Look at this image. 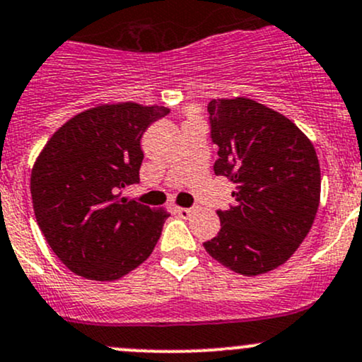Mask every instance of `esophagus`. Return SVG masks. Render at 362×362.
Listing matches in <instances>:
<instances>
[{
	"instance_id": "esophagus-1",
	"label": "esophagus",
	"mask_w": 362,
	"mask_h": 362,
	"mask_svg": "<svg viewBox=\"0 0 362 362\" xmlns=\"http://www.w3.org/2000/svg\"><path fill=\"white\" fill-rule=\"evenodd\" d=\"M175 213H177L178 216L184 218V220H185V218H189L190 214H192V209H190V208H175Z\"/></svg>"
}]
</instances>
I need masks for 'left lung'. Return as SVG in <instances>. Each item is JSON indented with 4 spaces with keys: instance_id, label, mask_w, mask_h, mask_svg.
Wrapping results in <instances>:
<instances>
[{
    "instance_id": "1",
    "label": "left lung",
    "mask_w": 362,
    "mask_h": 362,
    "mask_svg": "<svg viewBox=\"0 0 362 362\" xmlns=\"http://www.w3.org/2000/svg\"><path fill=\"white\" fill-rule=\"evenodd\" d=\"M208 113L218 146L213 170L235 184V204L218 209L221 228L204 249L232 272L263 275L297 251L315 221V146L296 123L252 99H211Z\"/></svg>"
}]
</instances>
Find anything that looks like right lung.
Returning <instances> with one entry per match:
<instances>
[{"label": "right lung", "mask_w": 362, "mask_h": 362, "mask_svg": "<svg viewBox=\"0 0 362 362\" xmlns=\"http://www.w3.org/2000/svg\"><path fill=\"white\" fill-rule=\"evenodd\" d=\"M170 113L137 103L75 115L47 141L30 175L35 220L63 264L87 280H118L144 263L165 209L120 197L139 184L142 134Z\"/></svg>", "instance_id": "add662e5"}]
</instances>
